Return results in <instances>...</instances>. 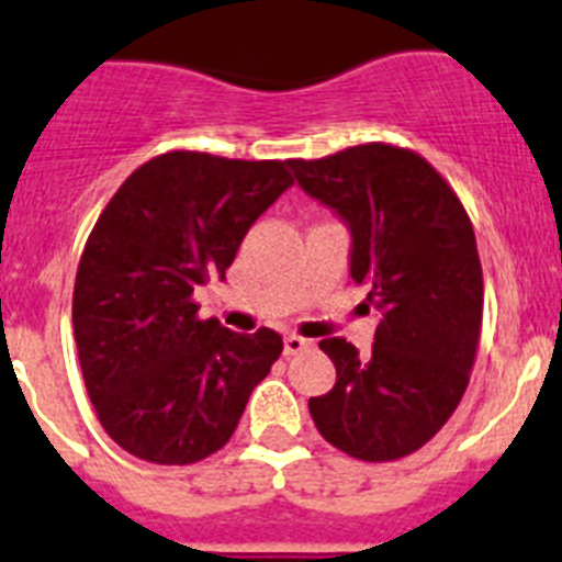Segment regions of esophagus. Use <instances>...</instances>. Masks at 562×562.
I'll return each mask as SVG.
<instances>
[{"label":"esophagus","instance_id":"34e87169","mask_svg":"<svg viewBox=\"0 0 562 562\" xmlns=\"http://www.w3.org/2000/svg\"><path fill=\"white\" fill-rule=\"evenodd\" d=\"M311 347V341L302 336H296V333H291V336H285V356H296V352L307 350Z\"/></svg>","mask_w":562,"mask_h":562}]
</instances>
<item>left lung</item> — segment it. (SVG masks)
Listing matches in <instances>:
<instances>
[{
    "mask_svg": "<svg viewBox=\"0 0 562 562\" xmlns=\"http://www.w3.org/2000/svg\"><path fill=\"white\" fill-rule=\"evenodd\" d=\"M307 195L352 232V280L381 313L375 344L322 338L336 386L311 397L318 434L363 462L419 451L451 419L482 336L484 282L476 235L453 187L419 154L389 143L291 159Z\"/></svg>",
    "mask_w": 562,
    "mask_h": 562,
    "instance_id": "1",
    "label": "left lung"
}]
</instances>
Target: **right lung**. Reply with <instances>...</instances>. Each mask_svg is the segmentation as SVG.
Here are the masks:
<instances>
[{"label": "right lung", "mask_w": 562, "mask_h": 562, "mask_svg": "<svg viewBox=\"0 0 562 562\" xmlns=\"http://www.w3.org/2000/svg\"><path fill=\"white\" fill-rule=\"evenodd\" d=\"M293 176L280 159L168 150L100 212L78 262L72 327L86 392L123 451L193 464L221 451L280 358V333L201 318L193 291L235 260Z\"/></svg>", "instance_id": "add662e5"}]
</instances>
